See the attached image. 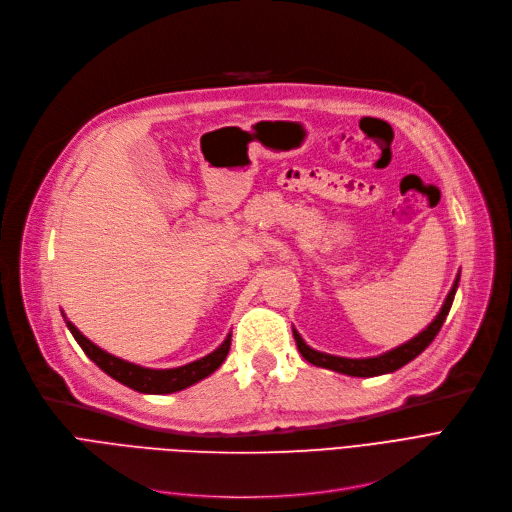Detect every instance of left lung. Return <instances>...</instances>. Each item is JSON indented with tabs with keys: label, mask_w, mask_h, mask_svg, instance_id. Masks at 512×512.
Returning a JSON list of instances; mask_svg holds the SVG:
<instances>
[{
	"label": "left lung",
	"mask_w": 512,
	"mask_h": 512,
	"mask_svg": "<svg viewBox=\"0 0 512 512\" xmlns=\"http://www.w3.org/2000/svg\"><path fill=\"white\" fill-rule=\"evenodd\" d=\"M458 281H460V275L456 277L440 314L435 316L433 323L425 331H421L417 337H412L410 342H406V344H402L394 350H389L381 356H375V358H342V356H331V354H325V352H316V350H312L304 344V339L300 337L298 331H294V339L298 344V350L310 364H314V367L331 369V371L352 375V377H375V375H383V373H394L400 367H404V364L410 362L412 358H417L433 342L435 335L440 333V329L446 321V316L450 312V306L454 302Z\"/></svg>",
	"instance_id": "8db88e82"
}]
</instances>
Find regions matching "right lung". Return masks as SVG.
Here are the masks:
<instances>
[{
    "mask_svg": "<svg viewBox=\"0 0 512 512\" xmlns=\"http://www.w3.org/2000/svg\"><path fill=\"white\" fill-rule=\"evenodd\" d=\"M68 329L72 333V337L77 339L79 346L83 348V352L100 367L104 373H108L112 379L120 381L123 385L135 389V392L141 394H173V392H181V389L202 381L204 377H208L210 373H214L218 367H221L223 360L229 354L231 348V335H227L225 342L218 346L212 354L189 362L185 367H177V369H143L139 364L127 362L123 358H116L108 352H104L102 348H97L93 342L75 327L72 323H68Z\"/></svg>",
    "mask_w": 512,
    "mask_h": 512,
    "instance_id": "obj_1",
    "label": "right lung"
}]
</instances>
